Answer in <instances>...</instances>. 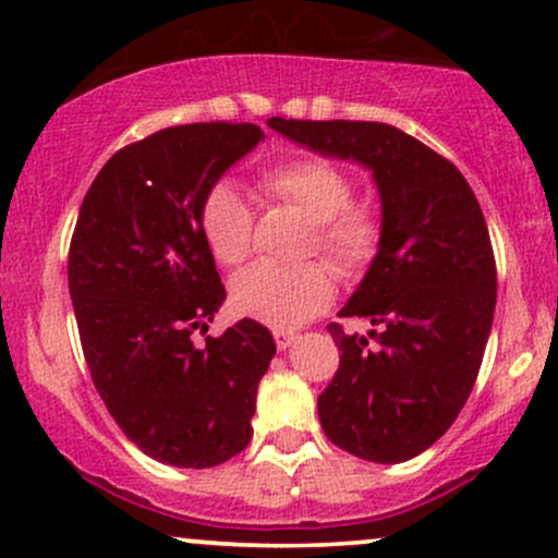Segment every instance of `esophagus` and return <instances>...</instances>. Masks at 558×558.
I'll use <instances>...</instances> for the list:
<instances>
[{"label":"esophagus","instance_id":"esophagus-1","mask_svg":"<svg viewBox=\"0 0 558 558\" xmlns=\"http://www.w3.org/2000/svg\"><path fill=\"white\" fill-rule=\"evenodd\" d=\"M272 336H275V345H278L280 351H286L288 345L296 343V338H299L296 332H293V330H275Z\"/></svg>","mask_w":558,"mask_h":558}]
</instances>
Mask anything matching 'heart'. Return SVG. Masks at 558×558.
<instances>
[{"label":"heart","mask_w":558,"mask_h":558,"mask_svg":"<svg viewBox=\"0 0 558 558\" xmlns=\"http://www.w3.org/2000/svg\"><path fill=\"white\" fill-rule=\"evenodd\" d=\"M262 189L312 222L306 252H319L343 278H360L383 246V220L354 202V183L323 157H293L262 172ZM198 226L213 257L226 267L252 254L254 215L233 183L209 185L198 209ZM332 272L323 262L301 267L254 265L230 283V304L243 317L270 328H299L332 301Z\"/></svg>","instance_id":"1"}]
</instances>
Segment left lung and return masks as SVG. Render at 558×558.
<instances>
[{
    "label": "left lung",
    "instance_id": "left-lung-1",
    "mask_svg": "<svg viewBox=\"0 0 558 558\" xmlns=\"http://www.w3.org/2000/svg\"><path fill=\"white\" fill-rule=\"evenodd\" d=\"M270 125L312 151L373 170L383 246L341 317L367 319L375 330L328 325L341 364L317 412L343 451L407 462L453 425L477 380L496 310L483 209L462 172L393 125L286 118Z\"/></svg>",
    "mask_w": 558,
    "mask_h": 558
}]
</instances>
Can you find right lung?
<instances>
[{"instance_id":"right-lung-1","label":"right lung","mask_w":558,"mask_h":558,"mask_svg":"<svg viewBox=\"0 0 558 558\" xmlns=\"http://www.w3.org/2000/svg\"><path fill=\"white\" fill-rule=\"evenodd\" d=\"M262 138L252 123L165 128L114 151L83 196L68 254L83 356L120 430L162 464L217 466L252 440L270 330L194 332L226 301L202 198Z\"/></svg>"}]
</instances>
